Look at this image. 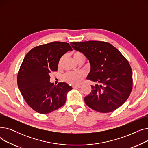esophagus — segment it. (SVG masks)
I'll use <instances>...</instances> for the list:
<instances>
[{
  "label": "esophagus",
  "mask_w": 148,
  "mask_h": 148,
  "mask_svg": "<svg viewBox=\"0 0 148 148\" xmlns=\"http://www.w3.org/2000/svg\"><path fill=\"white\" fill-rule=\"evenodd\" d=\"M80 85H74V86H73V88H80Z\"/></svg>",
  "instance_id": "34e87169"
}]
</instances>
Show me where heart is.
Returning a JSON list of instances; mask_svg holds the SVG:
<instances>
[{"instance_id":"obj_1","label":"heart","mask_w":148,"mask_h":148,"mask_svg":"<svg viewBox=\"0 0 148 148\" xmlns=\"http://www.w3.org/2000/svg\"><path fill=\"white\" fill-rule=\"evenodd\" d=\"M82 56H83V54L79 51L75 52L73 54V58L74 60ZM84 77V73L83 71H74L66 73L64 76V79L66 82L70 84H77L82 82Z\"/></svg>"}]
</instances>
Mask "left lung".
I'll return each instance as SVG.
<instances>
[{
	"label": "left lung",
	"mask_w": 148,
	"mask_h": 148,
	"mask_svg": "<svg viewBox=\"0 0 148 148\" xmlns=\"http://www.w3.org/2000/svg\"><path fill=\"white\" fill-rule=\"evenodd\" d=\"M72 48L82 53L90 69L87 80L97 84L84 97L86 104L97 112H112L129 97L133 86V73L127 60L112 44L89 41L71 42Z\"/></svg>",
	"instance_id": "1"
}]
</instances>
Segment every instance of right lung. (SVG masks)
<instances>
[{
	"label": "right lung",
	"instance_id": "add662e5",
	"mask_svg": "<svg viewBox=\"0 0 148 148\" xmlns=\"http://www.w3.org/2000/svg\"><path fill=\"white\" fill-rule=\"evenodd\" d=\"M73 49L68 43L53 42L39 45L25 56L17 76V84L27 104L36 112L47 114L64 106L73 88L65 82L57 86L50 82L60 58Z\"/></svg>",
	"mask_w": 148,
	"mask_h": 148
}]
</instances>
